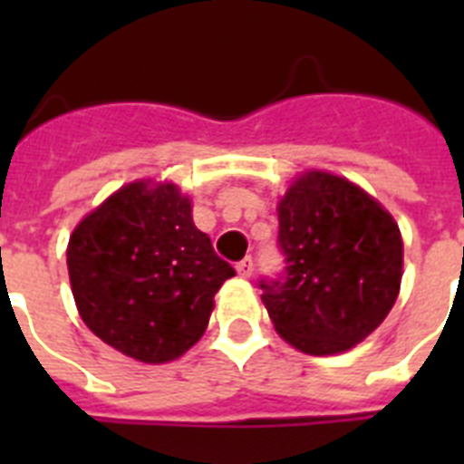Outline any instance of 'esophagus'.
<instances>
[{"instance_id": "obj_1", "label": "esophagus", "mask_w": 464, "mask_h": 464, "mask_svg": "<svg viewBox=\"0 0 464 464\" xmlns=\"http://www.w3.org/2000/svg\"><path fill=\"white\" fill-rule=\"evenodd\" d=\"M253 269H255V265H253V257H246V260H240L238 265H236V272H238L240 276H250L253 275Z\"/></svg>"}]
</instances>
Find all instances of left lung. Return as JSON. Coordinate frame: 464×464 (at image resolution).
<instances>
[{"instance_id":"8db88e82","label":"left lung","mask_w":464,"mask_h":464,"mask_svg":"<svg viewBox=\"0 0 464 464\" xmlns=\"http://www.w3.org/2000/svg\"><path fill=\"white\" fill-rule=\"evenodd\" d=\"M284 275L260 279L275 330L298 352L330 356L388 317L402 282L395 218L359 185L310 170L279 202Z\"/></svg>"}]
</instances>
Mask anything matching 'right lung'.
<instances>
[{
  "label": "right lung",
  "instance_id": "right-lung-1",
  "mask_svg": "<svg viewBox=\"0 0 464 464\" xmlns=\"http://www.w3.org/2000/svg\"><path fill=\"white\" fill-rule=\"evenodd\" d=\"M72 294L96 337L144 363L195 346L214 294L236 269L214 253L173 182H130L76 226L67 247Z\"/></svg>",
  "mask_w": 464,
  "mask_h": 464
}]
</instances>
